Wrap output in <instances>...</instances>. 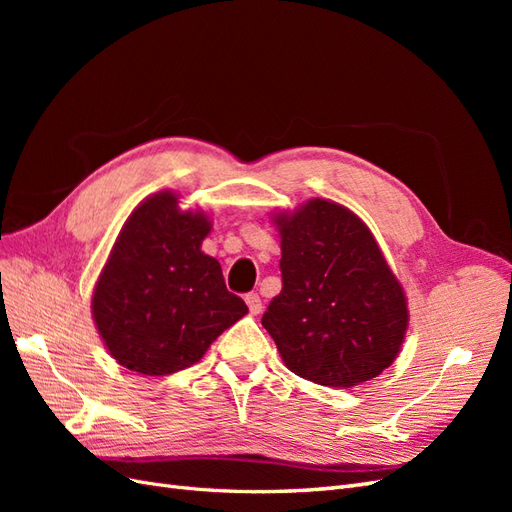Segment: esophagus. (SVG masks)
Listing matches in <instances>:
<instances>
[{"label": "esophagus", "mask_w": 512, "mask_h": 512, "mask_svg": "<svg viewBox=\"0 0 512 512\" xmlns=\"http://www.w3.org/2000/svg\"><path fill=\"white\" fill-rule=\"evenodd\" d=\"M245 303H247V307H250V312H252L254 316L262 312V299H260V294H258V292L245 294Z\"/></svg>", "instance_id": "1"}]
</instances>
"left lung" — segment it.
<instances>
[{
  "label": "left lung",
  "instance_id": "left-lung-1",
  "mask_svg": "<svg viewBox=\"0 0 512 512\" xmlns=\"http://www.w3.org/2000/svg\"><path fill=\"white\" fill-rule=\"evenodd\" d=\"M275 224L282 292L262 327L286 367L337 389L380 376L404 342L408 305L374 235L352 211L322 198L275 215Z\"/></svg>",
  "mask_w": 512,
  "mask_h": 512
}]
</instances>
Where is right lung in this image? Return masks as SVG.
<instances>
[{"label":"right lung","mask_w":512,"mask_h":512,"mask_svg":"<svg viewBox=\"0 0 512 512\" xmlns=\"http://www.w3.org/2000/svg\"><path fill=\"white\" fill-rule=\"evenodd\" d=\"M211 222L179 211L173 192L149 196L123 224L91 299L113 359L145 376L175 374L247 314L220 262L200 252Z\"/></svg>","instance_id":"obj_1"}]
</instances>
